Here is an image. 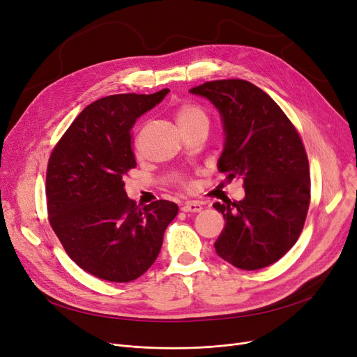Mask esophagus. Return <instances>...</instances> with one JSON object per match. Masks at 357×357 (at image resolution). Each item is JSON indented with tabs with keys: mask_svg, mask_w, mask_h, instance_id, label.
Returning a JSON list of instances; mask_svg holds the SVG:
<instances>
[{
	"mask_svg": "<svg viewBox=\"0 0 357 357\" xmlns=\"http://www.w3.org/2000/svg\"><path fill=\"white\" fill-rule=\"evenodd\" d=\"M181 210L183 213H199L202 210V205L199 202H195V201H188V202L182 204Z\"/></svg>",
	"mask_w": 357,
	"mask_h": 357,
	"instance_id": "obj_1",
	"label": "esophagus"
}]
</instances>
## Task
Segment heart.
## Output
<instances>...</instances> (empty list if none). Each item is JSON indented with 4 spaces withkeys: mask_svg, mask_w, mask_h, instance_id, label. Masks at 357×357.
<instances>
[{
    "mask_svg": "<svg viewBox=\"0 0 357 357\" xmlns=\"http://www.w3.org/2000/svg\"><path fill=\"white\" fill-rule=\"evenodd\" d=\"M175 117H176V121H178L181 128L190 127V126L201 123V121H208L207 112H205V109L202 107H199L198 104L188 102V101L181 102L176 107Z\"/></svg>",
    "mask_w": 357,
    "mask_h": 357,
    "instance_id": "obj_1",
    "label": "heart"
}]
</instances>
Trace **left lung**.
I'll return each instance as SVG.
<instances>
[{"label": "left lung", "mask_w": 357, "mask_h": 357, "mask_svg": "<svg viewBox=\"0 0 357 357\" xmlns=\"http://www.w3.org/2000/svg\"><path fill=\"white\" fill-rule=\"evenodd\" d=\"M190 92L218 109L224 147L217 167L229 182L243 179L246 192L241 201L214 204L226 221L215 252L238 269L266 268L295 245L310 207L301 137L268 93L248 81H211Z\"/></svg>", "instance_id": "1"}]
</instances>
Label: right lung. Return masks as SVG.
<instances>
[{"label":"right lung","mask_w":357,"mask_h":357,"mask_svg":"<svg viewBox=\"0 0 357 357\" xmlns=\"http://www.w3.org/2000/svg\"><path fill=\"white\" fill-rule=\"evenodd\" d=\"M167 92L119 93L89 104L49 159L50 226L75 264L109 282H130L152 266L178 214L175 202L140 208L124 191V175L136 167L130 131Z\"/></svg>","instance_id":"add662e5"}]
</instances>
